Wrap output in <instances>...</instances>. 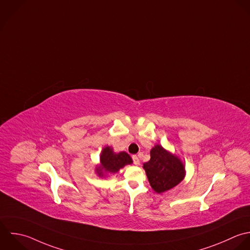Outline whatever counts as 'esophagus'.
<instances>
[{
	"label": "esophagus",
	"mask_w": 250,
	"mask_h": 250,
	"mask_svg": "<svg viewBox=\"0 0 250 250\" xmlns=\"http://www.w3.org/2000/svg\"><path fill=\"white\" fill-rule=\"evenodd\" d=\"M132 160H133V164H134L135 166H139V165H140V160H139V158H138L137 156H133V157H132Z\"/></svg>",
	"instance_id": "obj_1"
}]
</instances>
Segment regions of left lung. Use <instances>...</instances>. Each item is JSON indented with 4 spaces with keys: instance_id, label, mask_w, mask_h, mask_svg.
<instances>
[{
    "instance_id": "8db88e82",
    "label": "left lung",
    "mask_w": 250,
    "mask_h": 250,
    "mask_svg": "<svg viewBox=\"0 0 250 250\" xmlns=\"http://www.w3.org/2000/svg\"><path fill=\"white\" fill-rule=\"evenodd\" d=\"M151 159L143 164L152 189L162 194L177 186L186 175L183 162L178 156L157 144L151 149Z\"/></svg>"
}]
</instances>
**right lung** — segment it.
Returning a JSON list of instances; mask_svg holds the SVG:
<instances>
[{
    "instance_id": "obj_1",
    "label": "right lung",
    "mask_w": 250,
    "mask_h": 250,
    "mask_svg": "<svg viewBox=\"0 0 250 250\" xmlns=\"http://www.w3.org/2000/svg\"><path fill=\"white\" fill-rule=\"evenodd\" d=\"M132 163L131 157L126 152L116 153L112 147L105 146L99 157V165L95 167V173L97 176L105 178Z\"/></svg>"
}]
</instances>
